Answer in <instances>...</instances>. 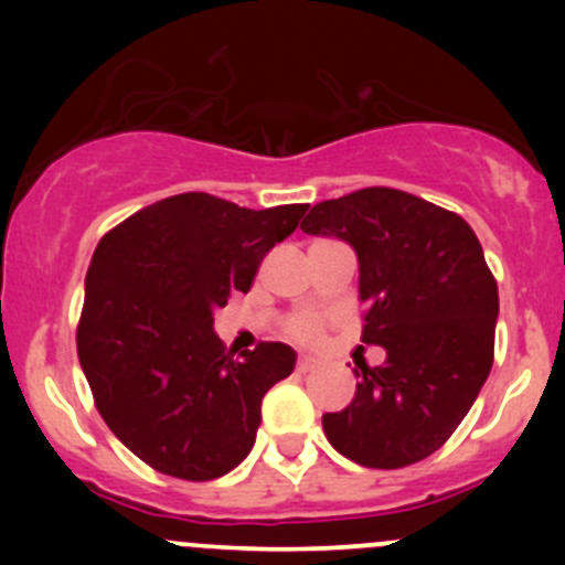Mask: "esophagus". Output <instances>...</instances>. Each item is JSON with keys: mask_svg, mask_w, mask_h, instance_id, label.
<instances>
[{"mask_svg": "<svg viewBox=\"0 0 565 565\" xmlns=\"http://www.w3.org/2000/svg\"><path fill=\"white\" fill-rule=\"evenodd\" d=\"M315 369H319V361H317V358H311V355H303V358H300V361H298V372H315Z\"/></svg>", "mask_w": 565, "mask_h": 565, "instance_id": "esophagus-1", "label": "esophagus"}]
</instances>
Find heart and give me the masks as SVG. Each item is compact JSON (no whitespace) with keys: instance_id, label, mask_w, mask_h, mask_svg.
<instances>
[{"instance_id":"heart-1","label":"heart","mask_w":565,"mask_h":565,"mask_svg":"<svg viewBox=\"0 0 565 565\" xmlns=\"http://www.w3.org/2000/svg\"><path fill=\"white\" fill-rule=\"evenodd\" d=\"M289 330H292L295 339H300V341H315L317 335H319V322H317V317L300 315V317L292 319V324H289Z\"/></svg>"}]
</instances>
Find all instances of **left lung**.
I'll return each mask as SVG.
<instances>
[{"instance_id":"8db88e82","label":"left lung","mask_w":565,"mask_h":565,"mask_svg":"<svg viewBox=\"0 0 565 565\" xmlns=\"http://www.w3.org/2000/svg\"><path fill=\"white\" fill-rule=\"evenodd\" d=\"M300 230L355 250L363 341L385 350L380 366H361L355 398L322 415L324 437L363 467L396 470L426 459L492 372L498 284L476 232L396 188L319 202Z\"/></svg>"}]
</instances>
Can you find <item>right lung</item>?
<instances>
[{
	"label": "right lung",
	"instance_id": "obj_1",
	"mask_svg": "<svg viewBox=\"0 0 565 565\" xmlns=\"http://www.w3.org/2000/svg\"><path fill=\"white\" fill-rule=\"evenodd\" d=\"M309 204L237 207L177 193L139 210L95 248L76 347L95 407L141 461L185 481H210L254 448L265 393L298 352L262 341L232 355L215 311L248 292L256 267L298 230Z\"/></svg>",
	"mask_w": 565,
	"mask_h": 565
}]
</instances>
